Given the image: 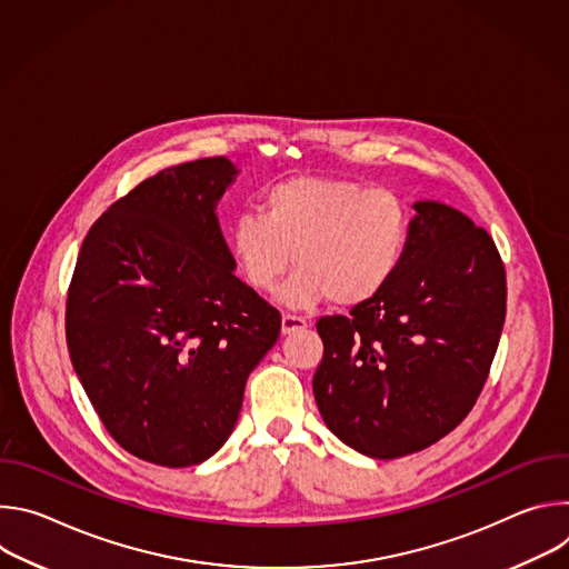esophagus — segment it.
Returning a JSON list of instances; mask_svg holds the SVG:
<instances>
[{
  "label": "esophagus",
  "instance_id": "esophagus-1",
  "mask_svg": "<svg viewBox=\"0 0 569 569\" xmlns=\"http://www.w3.org/2000/svg\"><path fill=\"white\" fill-rule=\"evenodd\" d=\"M301 329H306V319H303V317H299V315H288V312L281 317V333H283V336H290V333L301 331Z\"/></svg>",
  "mask_w": 569,
  "mask_h": 569
}]
</instances>
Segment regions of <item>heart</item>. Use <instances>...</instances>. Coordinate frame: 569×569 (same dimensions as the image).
I'll list each match as a JSON object with an SVG mask.
<instances>
[{"mask_svg":"<svg viewBox=\"0 0 569 569\" xmlns=\"http://www.w3.org/2000/svg\"><path fill=\"white\" fill-rule=\"evenodd\" d=\"M412 236V209L389 189L323 176H297L268 187L261 213L229 227L231 259L252 290L272 292L295 274L281 301L310 308L329 299L358 308L396 279Z\"/></svg>","mask_w":569,"mask_h":569,"instance_id":"b5f03b06","label":"heart"}]
</instances>
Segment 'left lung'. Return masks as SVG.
I'll use <instances>...</instances> for the list:
<instances>
[{"label":"left lung","mask_w":569,"mask_h":569,"mask_svg":"<svg viewBox=\"0 0 569 569\" xmlns=\"http://www.w3.org/2000/svg\"><path fill=\"white\" fill-rule=\"evenodd\" d=\"M408 254L373 301L317 321L312 393L329 430L373 459L452 432L489 376L507 315L493 238L461 211L415 202Z\"/></svg>","instance_id":"obj_1"}]
</instances>
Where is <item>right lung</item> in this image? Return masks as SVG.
Masks as SVG:
<instances>
[{
  "instance_id": "obj_1",
  "label": "right lung",
  "mask_w": 569,
  "mask_h": 569,
  "mask_svg": "<svg viewBox=\"0 0 569 569\" xmlns=\"http://www.w3.org/2000/svg\"><path fill=\"white\" fill-rule=\"evenodd\" d=\"M227 157L171 167L88 231L67 295V349L90 402L130 455L169 468L222 448L281 315L233 270L216 207Z\"/></svg>"
}]
</instances>
